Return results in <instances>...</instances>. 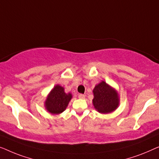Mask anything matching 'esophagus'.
<instances>
[{
  "instance_id": "esophagus-1",
  "label": "esophagus",
  "mask_w": 159,
  "mask_h": 159,
  "mask_svg": "<svg viewBox=\"0 0 159 159\" xmlns=\"http://www.w3.org/2000/svg\"><path fill=\"white\" fill-rule=\"evenodd\" d=\"M79 99H85V95L84 94H82V93H80L79 95Z\"/></svg>"
}]
</instances>
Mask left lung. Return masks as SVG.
Masks as SVG:
<instances>
[{
	"instance_id": "8db88e82",
	"label": "left lung",
	"mask_w": 159,
	"mask_h": 159,
	"mask_svg": "<svg viewBox=\"0 0 159 159\" xmlns=\"http://www.w3.org/2000/svg\"><path fill=\"white\" fill-rule=\"evenodd\" d=\"M93 104L94 108L102 114L112 112L120 104L117 91L105 81H102L93 90Z\"/></svg>"
}]
</instances>
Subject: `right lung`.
I'll use <instances>...</instances> for the list:
<instances>
[{
  "instance_id": "obj_1",
  "label": "right lung",
  "mask_w": 159,
  "mask_h": 159,
  "mask_svg": "<svg viewBox=\"0 0 159 159\" xmlns=\"http://www.w3.org/2000/svg\"><path fill=\"white\" fill-rule=\"evenodd\" d=\"M71 98L72 94L70 93H66L63 87L56 85L48 94L44 106L50 113L58 115L66 110Z\"/></svg>"
}]
</instances>
